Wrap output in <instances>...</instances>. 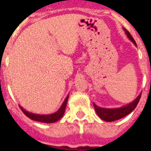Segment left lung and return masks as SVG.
<instances>
[{"instance_id": "8db88e82", "label": "left lung", "mask_w": 151, "mask_h": 151, "mask_svg": "<svg viewBox=\"0 0 151 151\" xmlns=\"http://www.w3.org/2000/svg\"><path fill=\"white\" fill-rule=\"evenodd\" d=\"M124 30V33L127 35V37H129V39L132 42V43L136 46V43L135 40L132 38V37L131 36V34H129V32L126 29L123 28ZM141 94H139L138 96L136 97V99L134 101H132V103H129L125 106H123L122 107L119 108H103L98 106L93 103V106L95 107V110L98 114L101 119L105 121V122H114V121H117L119 120L122 117H125L126 115L130 114L134 110V109L136 107V106L138 104L139 99H140Z\"/></svg>"}]
</instances>
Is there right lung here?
Masks as SVG:
<instances>
[{"instance_id":"right-lung-1","label":"right lung","mask_w":151,"mask_h":151,"mask_svg":"<svg viewBox=\"0 0 151 151\" xmlns=\"http://www.w3.org/2000/svg\"><path fill=\"white\" fill-rule=\"evenodd\" d=\"M69 95L66 97V99L63 103L62 106H60L59 110H57L56 112H55L54 114H33V113L28 112L26 110H24L23 108L19 106L21 110L23 113H24L26 116L30 118L31 120L34 121H37V122H43V123H54L55 122H58L60 118H61L64 114L65 110H66V103L68 101Z\"/></svg>"}]
</instances>
